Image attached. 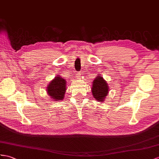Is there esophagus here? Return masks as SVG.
Here are the masks:
<instances>
[{
    "label": "esophagus",
    "instance_id": "34e87169",
    "mask_svg": "<svg viewBox=\"0 0 159 159\" xmlns=\"http://www.w3.org/2000/svg\"><path fill=\"white\" fill-rule=\"evenodd\" d=\"M81 74H82V73H81V72H78V73H77V77H80V75H81Z\"/></svg>",
    "mask_w": 159,
    "mask_h": 159
}]
</instances>
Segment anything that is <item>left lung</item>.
<instances>
[{"mask_svg": "<svg viewBox=\"0 0 159 159\" xmlns=\"http://www.w3.org/2000/svg\"><path fill=\"white\" fill-rule=\"evenodd\" d=\"M92 95L97 101H103L109 92V87L102 77H98L94 80L92 88Z\"/></svg>", "mask_w": 159, "mask_h": 159, "instance_id": "1", "label": "left lung"}]
</instances>
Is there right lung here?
Returning a JSON list of instances; mask_svg holds the SVG:
<instances>
[{
	"mask_svg": "<svg viewBox=\"0 0 159 159\" xmlns=\"http://www.w3.org/2000/svg\"><path fill=\"white\" fill-rule=\"evenodd\" d=\"M65 90H66V82L64 79L57 77L49 84L47 92L52 98L57 100H63Z\"/></svg>",
	"mask_w": 159,
	"mask_h": 159,
	"instance_id": "1",
	"label": "right lung"
}]
</instances>
